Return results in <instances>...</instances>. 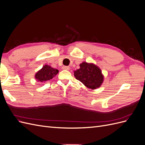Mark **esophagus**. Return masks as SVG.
I'll return each instance as SVG.
<instances>
[{"mask_svg": "<svg viewBox=\"0 0 145 145\" xmlns=\"http://www.w3.org/2000/svg\"><path fill=\"white\" fill-rule=\"evenodd\" d=\"M62 69H65V70H69V69H70V68L69 67H67V66H63V67H62Z\"/></svg>", "mask_w": 145, "mask_h": 145, "instance_id": "1", "label": "esophagus"}]
</instances>
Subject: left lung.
<instances>
[{"mask_svg": "<svg viewBox=\"0 0 145 145\" xmlns=\"http://www.w3.org/2000/svg\"><path fill=\"white\" fill-rule=\"evenodd\" d=\"M74 74L76 79L91 89L99 88L104 80L100 68L92 63L82 62L80 64V68L74 71Z\"/></svg>", "mask_w": 145, "mask_h": 145, "instance_id": "left-lung-1", "label": "left lung"}]
</instances>
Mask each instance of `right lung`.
I'll use <instances>...</instances> for the list:
<instances>
[{"mask_svg":"<svg viewBox=\"0 0 145 145\" xmlns=\"http://www.w3.org/2000/svg\"><path fill=\"white\" fill-rule=\"evenodd\" d=\"M59 72V70L52 68L51 66L45 65L42 69L35 74V78L37 81L40 82H46L48 80L52 79Z\"/></svg>","mask_w":145,"mask_h":145,"instance_id":"add662e5","label":"right lung"}]
</instances>
